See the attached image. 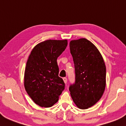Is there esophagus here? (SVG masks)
<instances>
[{"instance_id": "34e87169", "label": "esophagus", "mask_w": 126, "mask_h": 126, "mask_svg": "<svg viewBox=\"0 0 126 126\" xmlns=\"http://www.w3.org/2000/svg\"><path fill=\"white\" fill-rule=\"evenodd\" d=\"M63 80L64 82L65 83H66V82H67V79H66V78H63Z\"/></svg>"}]
</instances>
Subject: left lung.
Returning <instances> with one entry per match:
<instances>
[{
	"instance_id": "left-lung-1",
	"label": "left lung",
	"mask_w": 126,
	"mask_h": 126,
	"mask_svg": "<svg viewBox=\"0 0 126 126\" xmlns=\"http://www.w3.org/2000/svg\"><path fill=\"white\" fill-rule=\"evenodd\" d=\"M70 50L75 66V82L69 87L71 98L81 109L94 105L106 86V66L94 44L85 38L71 40Z\"/></svg>"
}]
</instances>
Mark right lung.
I'll return each instance as SVG.
<instances>
[{
  "mask_svg": "<svg viewBox=\"0 0 126 126\" xmlns=\"http://www.w3.org/2000/svg\"><path fill=\"white\" fill-rule=\"evenodd\" d=\"M67 44L66 40L44 41L34 47L29 56L24 71V87L40 107L53 106L64 90L65 83L58 76L57 60Z\"/></svg>",
  "mask_w": 126,
  "mask_h": 126,
  "instance_id": "obj_1",
  "label": "right lung"
}]
</instances>
